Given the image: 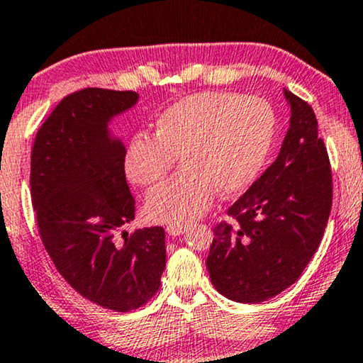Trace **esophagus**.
Listing matches in <instances>:
<instances>
[{
  "label": "esophagus",
  "mask_w": 363,
  "mask_h": 363,
  "mask_svg": "<svg viewBox=\"0 0 363 363\" xmlns=\"http://www.w3.org/2000/svg\"><path fill=\"white\" fill-rule=\"evenodd\" d=\"M186 230L187 228L184 225H167L166 227V232L169 237H179V235H182Z\"/></svg>",
  "instance_id": "1"
}]
</instances>
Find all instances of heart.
<instances>
[{"instance_id":"obj_1","label":"heart","mask_w":363,"mask_h":363,"mask_svg":"<svg viewBox=\"0 0 363 363\" xmlns=\"http://www.w3.org/2000/svg\"><path fill=\"white\" fill-rule=\"evenodd\" d=\"M277 131L272 105L258 96L228 91L189 95L162 111L155 138L138 135L125 155V171L136 186L150 187L145 216L164 225H187L211 211L217 194L235 197L257 179Z\"/></svg>"}]
</instances>
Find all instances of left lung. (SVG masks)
Returning <instances> with one entry per match:
<instances>
[{
	"mask_svg": "<svg viewBox=\"0 0 363 363\" xmlns=\"http://www.w3.org/2000/svg\"><path fill=\"white\" fill-rule=\"evenodd\" d=\"M289 128L272 166L213 228L207 269L218 293L263 303L293 284L318 250L333 207V176L311 106L283 89Z\"/></svg>",
	"mask_w": 363,
	"mask_h": 363,
	"instance_id": "obj_1",
	"label": "left lung"
}]
</instances>
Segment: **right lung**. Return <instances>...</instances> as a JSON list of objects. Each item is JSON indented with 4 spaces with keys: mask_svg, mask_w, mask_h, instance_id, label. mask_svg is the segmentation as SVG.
<instances>
[{
    "mask_svg": "<svg viewBox=\"0 0 363 363\" xmlns=\"http://www.w3.org/2000/svg\"><path fill=\"white\" fill-rule=\"evenodd\" d=\"M138 99L106 89L65 96L30 155V197L50 259L84 298L120 313L146 304L166 267L161 227L123 230L135 218V199L125 177L126 147L110 125Z\"/></svg>",
    "mask_w": 363,
    "mask_h": 363,
    "instance_id": "1",
    "label": "right lung"
}]
</instances>
